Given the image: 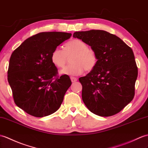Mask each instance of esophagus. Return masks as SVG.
I'll return each instance as SVG.
<instances>
[{"mask_svg":"<svg viewBox=\"0 0 148 148\" xmlns=\"http://www.w3.org/2000/svg\"><path fill=\"white\" fill-rule=\"evenodd\" d=\"M71 80L73 82H74L75 81H77V79L76 77H71Z\"/></svg>","mask_w":148,"mask_h":148,"instance_id":"esophagus-1","label":"esophagus"}]
</instances>
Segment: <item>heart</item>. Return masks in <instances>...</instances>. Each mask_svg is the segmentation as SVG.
I'll return each instance as SVG.
<instances>
[{"label":"heart","mask_w":148,"mask_h":148,"mask_svg":"<svg viewBox=\"0 0 148 148\" xmlns=\"http://www.w3.org/2000/svg\"><path fill=\"white\" fill-rule=\"evenodd\" d=\"M73 55L71 58L73 64L64 67L60 71L62 75L74 76L81 75L85 70L93 69L97 63V56L95 51L90 48L83 41L74 39L65 44L64 50L54 49L51 54V61L55 66L62 68L67 62V57Z\"/></svg>","instance_id":"b5f03b06"}]
</instances>
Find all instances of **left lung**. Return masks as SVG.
<instances>
[{
	"mask_svg": "<svg viewBox=\"0 0 148 148\" xmlns=\"http://www.w3.org/2000/svg\"><path fill=\"white\" fill-rule=\"evenodd\" d=\"M73 37L90 46L97 56L93 69L79 79L85 105L101 116L121 112L134 97L138 72L131 48L103 30L76 32Z\"/></svg>",
	"mask_w": 148,
	"mask_h": 148,
	"instance_id": "1",
	"label": "left lung"
}]
</instances>
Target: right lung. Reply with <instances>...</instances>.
Wrapping results in <instances>:
<instances>
[{
	"instance_id": "add662e5",
	"label": "right lung",
	"mask_w": 148,
	"mask_h": 148,
	"mask_svg": "<svg viewBox=\"0 0 148 148\" xmlns=\"http://www.w3.org/2000/svg\"><path fill=\"white\" fill-rule=\"evenodd\" d=\"M71 35L55 32L38 33L12 52L8 80L15 103L28 114L43 117L60 108L72 82L67 75L55 78L58 70L51 62V54Z\"/></svg>"
}]
</instances>
